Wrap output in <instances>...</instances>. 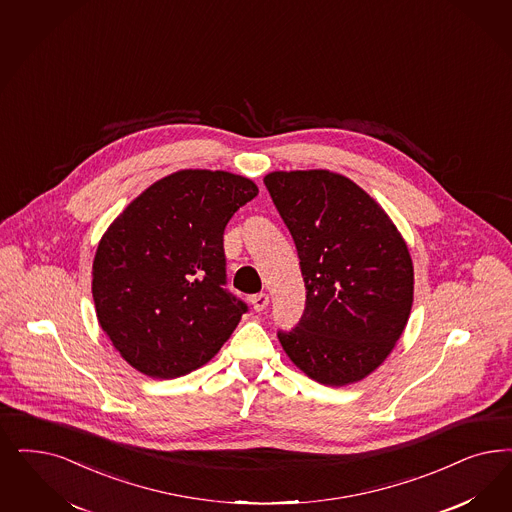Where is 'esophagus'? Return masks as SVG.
Instances as JSON below:
<instances>
[{
	"label": "esophagus",
	"instance_id": "1",
	"mask_svg": "<svg viewBox=\"0 0 512 512\" xmlns=\"http://www.w3.org/2000/svg\"><path fill=\"white\" fill-rule=\"evenodd\" d=\"M249 302H251V306H253L255 312H263L266 306H268V302H270V297H268L266 293H259V295H253Z\"/></svg>",
	"mask_w": 512,
	"mask_h": 512
}]
</instances>
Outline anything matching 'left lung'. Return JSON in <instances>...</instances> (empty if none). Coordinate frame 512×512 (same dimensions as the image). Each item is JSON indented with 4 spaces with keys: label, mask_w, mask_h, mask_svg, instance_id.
Wrapping results in <instances>:
<instances>
[{
    "label": "left lung",
    "mask_w": 512,
    "mask_h": 512,
    "mask_svg": "<svg viewBox=\"0 0 512 512\" xmlns=\"http://www.w3.org/2000/svg\"><path fill=\"white\" fill-rule=\"evenodd\" d=\"M265 185L293 236L306 287L299 325L278 331L282 348L323 386L359 382L384 363L410 318L414 266L406 242L346 176L270 172Z\"/></svg>",
    "instance_id": "obj_1"
}]
</instances>
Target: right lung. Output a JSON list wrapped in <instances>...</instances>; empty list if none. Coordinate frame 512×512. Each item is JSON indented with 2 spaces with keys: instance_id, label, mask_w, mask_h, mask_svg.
<instances>
[{
  "instance_id": "1",
  "label": "right lung",
  "mask_w": 512,
  "mask_h": 512,
  "mask_svg": "<svg viewBox=\"0 0 512 512\" xmlns=\"http://www.w3.org/2000/svg\"><path fill=\"white\" fill-rule=\"evenodd\" d=\"M257 193L244 176L179 170L147 187L104 232L92 263L96 316L136 371L177 378L229 340L247 306L223 287V232Z\"/></svg>"
}]
</instances>
